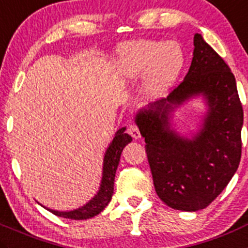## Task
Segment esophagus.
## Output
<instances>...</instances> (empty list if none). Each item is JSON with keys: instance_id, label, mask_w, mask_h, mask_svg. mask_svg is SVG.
Wrapping results in <instances>:
<instances>
[{"instance_id": "obj_1", "label": "esophagus", "mask_w": 248, "mask_h": 248, "mask_svg": "<svg viewBox=\"0 0 248 248\" xmlns=\"http://www.w3.org/2000/svg\"><path fill=\"white\" fill-rule=\"evenodd\" d=\"M128 133L130 134V135L133 136V139H135V140H138V139L141 138L140 130H139L136 124H130V125L128 126Z\"/></svg>"}]
</instances>
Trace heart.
Here are the masks:
<instances>
[{
    "instance_id": "b5f03b06",
    "label": "heart",
    "mask_w": 248,
    "mask_h": 248,
    "mask_svg": "<svg viewBox=\"0 0 248 248\" xmlns=\"http://www.w3.org/2000/svg\"><path fill=\"white\" fill-rule=\"evenodd\" d=\"M185 56L175 41L138 39L120 45L115 53V75L134 81L143 74V89L153 97L170 89L180 74Z\"/></svg>"
}]
</instances>
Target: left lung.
<instances>
[{"instance_id": "left-lung-1", "label": "left lung", "mask_w": 248, "mask_h": 248, "mask_svg": "<svg viewBox=\"0 0 248 248\" xmlns=\"http://www.w3.org/2000/svg\"><path fill=\"white\" fill-rule=\"evenodd\" d=\"M193 57L183 81L167 98L136 114L158 197L174 209L196 212L220 195L241 159L244 110L236 80L223 58L202 39L193 37ZM209 105L204 128L192 139L170 130L169 115L193 95Z\"/></svg>"}]
</instances>
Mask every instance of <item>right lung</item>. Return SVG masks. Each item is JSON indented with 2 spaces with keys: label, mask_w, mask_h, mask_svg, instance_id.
Instances as JSON below:
<instances>
[{
  "label": "right lung",
  "mask_w": 248,
  "mask_h": 248,
  "mask_svg": "<svg viewBox=\"0 0 248 248\" xmlns=\"http://www.w3.org/2000/svg\"><path fill=\"white\" fill-rule=\"evenodd\" d=\"M125 129L126 128H122L115 133L114 139H113L109 147L106 151L105 159H103L102 181H101L100 190H98L97 195H95V197L90 202H87L85 206L74 209V211L58 212L49 208H47V211H49L55 216L62 217V218L82 220V219H89L97 216L98 213H101L106 208V206L109 203L110 199H112L113 190H114L115 171H117L118 164H119L122 151L133 140L131 136L125 133Z\"/></svg>",
  "instance_id": "obj_1"
}]
</instances>
